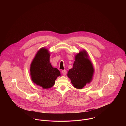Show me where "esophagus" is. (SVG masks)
Listing matches in <instances>:
<instances>
[{
    "label": "esophagus",
    "mask_w": 126,
    "mask_h": 126,
    "mask_svg": "<svg viewBox=\"0 0 126 126\" xmlns=\"http://www.w3.org/2000/svg\"><path fill=\"white\" fill-rule=\"evenodd\" d=\"M62 73L63 74V75H66V74H67V71L66 70H62Z\"/></svg>",
    "instance_id": "esophagus-1"
}]
</instances>
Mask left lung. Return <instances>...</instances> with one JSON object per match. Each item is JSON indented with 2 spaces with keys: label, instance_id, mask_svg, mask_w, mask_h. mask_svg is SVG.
Masks as SVG:
<instances>
[{
  "label": "left lung",
  "instance_id": "8db88e82",
  "mask_svg": "<svg viewBox=\"0 0 126 126\" xmlns=\"http://www.w3.org/2000/svg\"><path fill=\"white\" fill-rule=\"evenodd\" d=\"M94 73L93 64L85 50L80 51L75 56L73 68L69 69L67 76L76 89H82L90 83Z\"/></svg>",
  "mask_w": 126,
  "mask_h": 126
}]
</instances>
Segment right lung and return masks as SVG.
<instances>
[{"label":"right lung","mask_w":126,"mask_h":126,"mask_svg":"<svg viewBox=\"0 0 126 126\" xmlns=\"http://www.w3.org/2000/svg\"><path fill=\"white\" fill-rule=\"evenodd\" d=\"M50 53L45 48H40L35 55L30 65V76L33 82L43 89H49L55 84L60 72L54 68L50 62Z\"/></svg>","instance_id":"right-lung-1"}]
</instances>
